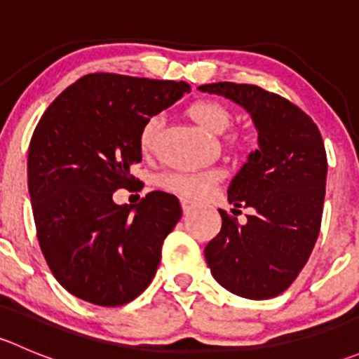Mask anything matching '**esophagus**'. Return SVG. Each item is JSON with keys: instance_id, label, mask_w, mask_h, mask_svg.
<instances>
[{"instance_id": "1", "label": "esophagus", "mask_w": 359, "mask_h": 359, "mask_svg": "<svg viewBox=\"0 0 359 359\" xmlns=\"http://www.w3.org/2000/svg\"><path fill=\"white\" fill-rule=\"evenodd\" d=\"M180 203H182L184 213H189V212H193L194 208H196V205H194V203L191 201V200H187V198H182V200H180Z\"/></svg>"}]
</instances>
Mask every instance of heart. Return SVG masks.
<instances>
[{"mask_svg":"<svg viewBox=\"0 0 359 359\" xmlns=\"http://www.w3.org/2000/svg\"><path fill=\"white\" fill-rule=\"evenodd\" d=\"M189 114L203 130L210 133H222L231 123V112L215 100H198L189 107ZM161 116L147 119L140 132V149L151 151L158 130L161 126ZM222 179L219 170H203V172H172L161 177V186L170 193H175L187 200H200L206 196Z\"/></svg>","mask_w":359,"mask_h":359,"instance_id":"1","label":"heart"}]
</instances>
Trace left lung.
Returning <instances> with one entry per match:
<instances>
[{"instance_id": "8db88e82", "label": "left lung", "mask_w": 359, "mask_h": 359, "mask_svg": "<svg viewBox=\"0 0 359 359\" xmlns=\"http://www.w3.org/2000/svg\"><path fill=\"white\" fill-rule=\"evenodd\" d=\"M198 90L243 107L259 135V149L227 189L234 215L241 205L253 213L240 226L219 210L222 227L205 247L206 264L226 290L271 299L299 276L320 234L328 168L323 139L306 112L260 86L224 81Z\"/></svg>"}]
</instances>
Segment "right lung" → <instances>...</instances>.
<instances>
[{
  "label": "right lung",
  "mask_w": 359,
  "mask_h": 359,
  "mask_svg": "<svg viewBox=\"0 0 359 359\" xmlns=\"http://www.w3.org/2000/svg\"><path fill=\"white\" fill-rule=\"evenodd\" d=\"M189 92L186 81L95 72L39 119L27 154L32 215L53 276L78 299L123 306L153 281L180 203L153 191L137 205H116L112 193L139 182L130 168L142 161L147 119Z\"/></svg>",
  "instance_id": "add662e5"
}]
</instances>
